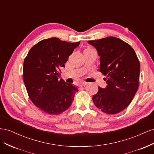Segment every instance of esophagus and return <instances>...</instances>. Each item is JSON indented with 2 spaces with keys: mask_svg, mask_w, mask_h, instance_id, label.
<instances>
[{
  "mask_svg": "<svg viewBox=\"0 0 154 154\" xmlns=\"http://www.w3.org/2000/svg\"><path fill=\"white\" fill-rule=\"evenodd\" d=\"M87 84V83H86V82H82L80 83V84H79V85L82 87H85Z\"/></svg>",
  "mask_w": 154,
  "mask_h": 154,
  "instance_id": "esophagus-1",
  "label": "esophagus"
}]
</instances>
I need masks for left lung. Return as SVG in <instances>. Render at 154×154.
<instances>
[{
    "mask_svg": "<svg viewBox=\"0 0 154 154\" xmlns=\"http://www.w3.org/2000/svg\"><path fill=\"white\" fill-rule=\"evenodd\" d=\"M88 43L96 49L100 71L106 76V87H98L93 102L105 113H119L131 103L138 89L140 63L137 55L129 44L113 36Z\"/></svg>",
    "mask_w": 154,
    "mask_h": 154,
    "instance_id": "left-lung-1",
    "label": "left lung"
}]
</instances>
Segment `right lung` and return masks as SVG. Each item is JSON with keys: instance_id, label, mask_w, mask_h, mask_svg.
Here are the masks:
<instances>
[{"instance_id": "1", "label": "right lung", "mask_w": 154, "mask_h": 154, "mask_svg": "<svg viewBox=\"0 0 154 154\" xmlns=\"http://www.w3.org/2000/svg\"><path fill=\"white\" fill-rule=\"evenodd\" d=\"M80 42L70 43L58 38L40 41L29 51L24 62L23 78L27 94L38 108L51 115L62 113L71 106L77 87L58 80Z\"/></svg>"}]
</instances>
